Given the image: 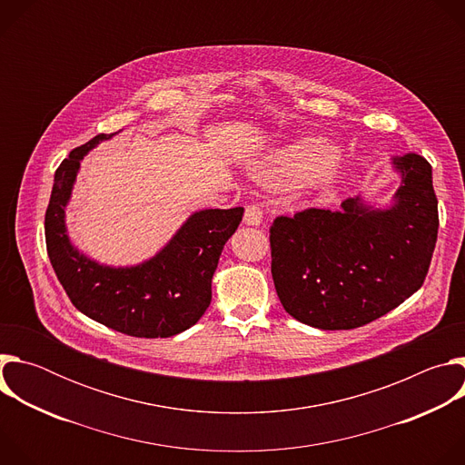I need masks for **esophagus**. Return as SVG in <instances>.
<instances>
[{"label":"esophagus","instance_id":"obj_1","mask_svg":"<svg viewBox=\"0 0 465 465\" xmlns=\"http://www.w3.org/2000/svg\"><path fill=\"white\" fill-rule=\"evenodd\" d=\"M242 223L246 226H259L262 223V212L259 206H248L244 210V217H242Z\"/></svg>","mask_w":465,"mask_h":465}]
</instances>
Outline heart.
Returning <instances> with one entry per match:
<instances>
[{"label": "heart", "mask_w": 465, "mask_h": 465, "mask_svg": "<svg viewBox=\"0 0 465 465\" xmlns=\"http://www.w3.org/2000/svg\"><path fill=\"white\" fill-rule=\"evenodd\" d=\"M248 173L272 189L294 185L300 191L323 194L342 183L348 167L337 158V147L329 140L303 136L253 158Z\"/></svg>", "instance_id": "1"}]
</instances>
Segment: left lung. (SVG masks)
Masks as SVG:
<instances>
[{
	"label": "left lung",
	"mask_w": 465,
	"mask_h": 465,
	"mask_svg": "<svg viewBox=\"0 0 465 465\" xmlns=\"http://www.w3.org/2000/svg\"><path fill=\"white\" fill-rule=\"evenodd\" d=\"M391 203L348 198L341 210H305L271 228L272 280L298 322L355 329L411 298L427 276L438 237L432 167L420 154L395 156Z\"/></svg>",
	"instance_id": "left-lung-1"
}]
</instances>
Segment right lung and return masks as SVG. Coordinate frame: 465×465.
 Masks as SVG:
<instances>
[{
    "label": "right lung",
    "instance_id": "right-lung-1",
    "mask_svg": "<svg viewBox=\"0 0 465 465\" xmlns=\"http://www.w3.org/2000/svg\"><path fill=\"white\" fill-rule=\"evenodd\" d=\"M119 132L97 134L56 169L45 212L47 255L60 285L83 314L130 337L167 339L194 325L210 307L219 257L244 210L191 213L163 248L138 264L112 267L92 259L72 242L65 208L83 158Z\"/></svg>",
    "mask_w": 465,
    "mask_h": 465
}]
</instances>
